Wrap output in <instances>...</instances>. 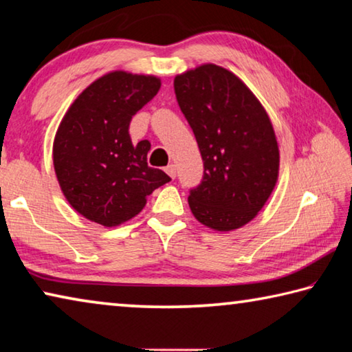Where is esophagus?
Listing matches in <instances>:
<instances>
[{
    "instance_id": "1",
    "label": "esophagus",
    "mask_w": 352,
    "mask_h": 352,
    "mask_svg": "<svg viewBox=\"0 0 352 352\" xmlns=\"http://www.w3.org/2000/svg\"><path fill=\"white\" fill-rule=\"evenodd\" d=\"M165 171L166 173H168V175H170V177H173V179H175V177H176V165H173V164H170L168 166H166V168H165Z\"/></svg>"
}]
</instances>
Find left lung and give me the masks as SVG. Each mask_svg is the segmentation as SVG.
Returning a JSON list of instances; mask_svg holds the SVG:
<instances>
[{"label": "left lung", "instance_id": "obj_1", "mask_svg": "<svg viewBox=\"0 0 352 352\" xmlns=\"http://www.w3.org/2000/svg\"><path fill=\"white\" fill-rule=\"evenodd\" d=\"M175 94L204 162L188 206L204 226L239 229L257 215L279 175L273 124L254 94L226 68L204 63L175 78Z\"/></svg>", "mask_w": 352, "mask_h": 352}]
</instances>
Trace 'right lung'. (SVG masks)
Listing matches in <instances>:
<instances>
[{
    "mask_svg": "<svg viewBox=\"0 0 352 352\" xmlns=\"http://www.w3.org/2000/svg\"><path fill=\"white\" fill-rule=\"evenodd\" d=\"M160 79L111 72L91 82L62 118L53 145L54 171L74 210L106 228L135 217L146 197L170 182L148 166V140L132 145L129 123L157 95Z\"/></svg>",
    "mask_w": 352,
    "mask_h": 352,
    "instance_id": "add662e5",
    "label": "right lung"
}]
</instances>
